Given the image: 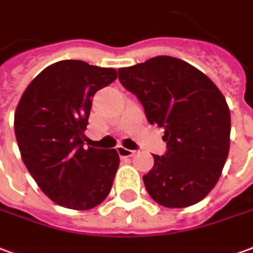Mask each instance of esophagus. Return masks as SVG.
Wrapping results in <instances>:
<instances>
[{
  "label": "esophagus",
  "instance_id": "esophagus-1",
  "mask_svg": "<svg viewBox=\"0 0 253 253\" xmlns=\"http://www.w3.org/2000/svg\"><path fill=\"white\" fill-rule=\"evenodd\" d=\"M118 153H119V156L121 157H131L135 151H132V149H127V148H123V146H118Z\"/></svg>",
  "mask_w": 253,
  "mask_h": 253
}]
</instances>
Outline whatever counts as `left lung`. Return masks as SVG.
<instances>
[{
	"instance_id": "left-lung-1",
	"label": "left lung",
	"mask_w": 253,
	"mask_h": 253,
	"mask_svg": "<svg viewBox=\"0 0 253 253\" xmlns=\"http://www.w3.org/2000/svg\"><path fill=\"white\" fill-rule=\"evenodd\" d=\"M123 87L138 98L151 125L164 128L167 151L153 155L142 176L160 206L183 208L216 185L230 146V111L210 78L183 60L157 56L118 70Z\"/></svg>"
}]
</instances>
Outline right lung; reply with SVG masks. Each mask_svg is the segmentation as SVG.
I'll return each mask as SVG.
<instances>
[{"instance_id":"obj_1","label":"right lung","mask_w":253,"mask_h":253,"mask_svg":"<svg viewBox=\"0 0 253 253\" xmlns=\"http://www.w3.org/2000/svg\"><path fill=\"white\" fill-rule=\"evenodd\" d=\"M116 78L114 68L63 60L35 77L19 101L15 134L23 162L59 206L90 210L111 192L119 155L84 148V130L94 94Z\"/></svg>"}]
</instances>
